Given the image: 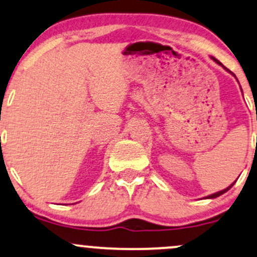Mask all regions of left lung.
<instances>
[{
  "label": "left lung",
  "instance_id": "left-lung-1",
  "mask_svg": "<svg viewBox=\"0 0 257 257\" xmlns=\"http://www.w3.org/2000/svg\"><path fill=\"white\" fill-rule=\"evenodd\" d=\"M212 59H214V60H215V62H216V63H217V64H220V65H222V64H221V63H220V62H218V60H217V59H215V58H214V57H212ZM224 69H226V68H224ZM234 183H235V182H233L232 184H230V186H229V187H227V188L222 189V191H220V192H217V193H214V194H211V195H207V197H206L205 199H214V198H217V197H220V195H222V194H223V193H226L227 191H228V189H230V188H232V187H233V186H234Z\"/></svg>",
  "mask_w": 257,
  "mask_h": 257
}]
</instances>
